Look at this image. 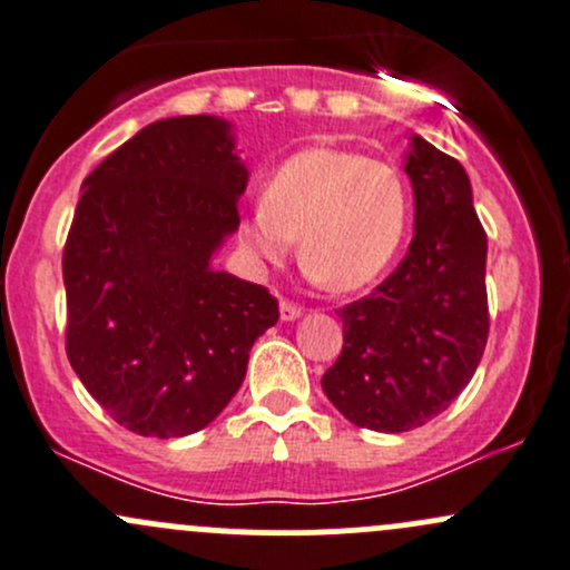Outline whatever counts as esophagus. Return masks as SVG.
Wrapping results in <instances>:
<instances>
[{"label": "esophagus", "instance_id": "1", "mask_svg": "<svg viewBox=\"0 0 570 570\" xmlns=\"http://www.w3.org/2000/svg\"><path fill=\"white\" fill-rule=\"evenodd\" d=\"M303 314V308L297 306V303H292V301H281V320L284 322H292V320H297Z\"/></svg>", "mask_w": 570, "mask_h": 570}]
</instances>
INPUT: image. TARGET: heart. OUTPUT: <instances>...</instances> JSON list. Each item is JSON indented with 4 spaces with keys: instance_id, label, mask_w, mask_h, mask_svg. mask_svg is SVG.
I'll return each instance as SVG.
<instances>
[{
    "instance_id": "obj_1",
    "label": "heart",
    "mask_w": 570,
    "mask_h": 570,
    "mask_svg": "<svg viewBox=\"0 0 570 570\" xmlns=\"http://www.w3.org/2000/svg\"><path fill=\"white\" fill-rule=\"evenodd\" d=\"M407 228L400 170L344 148H306L281 163L237 243L258 267L281 264L301 237V264L331 292L370 286L394 262Z\"/></svg>"
}]
</instances>
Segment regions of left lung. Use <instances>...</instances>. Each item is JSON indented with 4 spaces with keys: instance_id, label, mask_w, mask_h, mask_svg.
<instances>
[{
    "instance_id": "8db88e82",
    "label": "left lung",
    "mask_w": 570,
    "mask_h": 570,
    "mask_svg": "<svg viewBox=\"0 0 570 570\" xmlns=\"http://www.w3.org/2000/svg\"><path fill=\"white\" fill-rule=\"evenodd\" d=\"M405 174L416 234L375 292L338 308L344 344L322 375L327 400L377 433L422 428L469 386L488 342V237L463 165L413 137Z\"/></svg>"
}]
</instances>
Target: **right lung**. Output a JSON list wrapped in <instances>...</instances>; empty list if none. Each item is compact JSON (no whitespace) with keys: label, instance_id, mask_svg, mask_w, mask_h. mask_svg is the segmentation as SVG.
Segmentation results:
<instances>
[{"label":"right lung","instance_id":"right-lung-1","mask_svg":"<svg viewBox=\"0 0 570 570\" xmlns=\"http://www.w3.org/2000/svg\"><path fill=\"white\" fill-rule=\"evenodd\" d=\"M226 120L165 118L85 178L62 248L66 353L126 430L178 439L206 428L278 322L264 286L209 267L239 226L248 170Z\"/></svg>","mask_w":570,"mask_h":570}]
</instances>
